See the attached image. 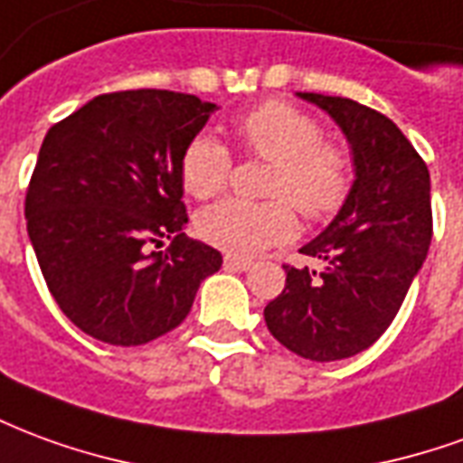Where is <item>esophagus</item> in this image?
Masks as SVG:
<instances>
[{
    "mask_svg": "<svg viewBox=\"0 0 463 463\" xmlns=\"http://www.w3.org/2000/svg\"><path fill=\"white\" fill-rule=\"evenodd\" d=\"M222 262H225V268H232V270H250L252 265H255L248 258H238V255H225Z\"/></svg>",
    "mask_w": 463,
    "mask_h": 463,
    "instance_id": "34e87169",
    "label": "esophagus"
}]
</instances>
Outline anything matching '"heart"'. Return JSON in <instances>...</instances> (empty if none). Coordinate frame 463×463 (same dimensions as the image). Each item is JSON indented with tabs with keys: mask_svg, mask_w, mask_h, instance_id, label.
Segmentation results:
<instances>
[{
	"mask_svg": "<svg viewBox=\"0 0 463 463\" xmlns=\"http://www.w3.org/2000/svg\"><path fill=\"white\" fill-rule=\"evenodd\" d=\"M242 151L272 163L265 183L270 201L228 198L198 215L205 242L232 255H255L290 241L298 211L307 221H325L340 211L352 188V158L340 143L322 138L320 123L285 101H265L235 121ZM232 156L218 138L198 133L185 146L181 178L198 201L215 198L231 181Z\"/></svg>",
	"mask_w": 463,
	"mask_h": 463,
	"instance_id": "b5f03b06",
	"label": "heart"
}]
</instances>
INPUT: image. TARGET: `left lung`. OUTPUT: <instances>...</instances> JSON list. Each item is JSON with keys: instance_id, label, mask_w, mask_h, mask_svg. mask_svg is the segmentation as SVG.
<instances>
[{"instance_id": "obj_1", "label": "left lung", "mask_w": 463, "mask_h": 463, "mask_svg": "<svg viewBox=\"0 0 463 463\" xmlns=\"http://www.w3.org/2000/svg\"><path fill=\"white\" fill-rule=\"evenodd\" d=\"M330 114L352 146L354 183L325 231L302 245L320 270L282 265L265 307L272 337L312 362L354 357L397 317L431 242L429 168L394 121L352 99L298 94Z\"/></svg>"}]
</instances>
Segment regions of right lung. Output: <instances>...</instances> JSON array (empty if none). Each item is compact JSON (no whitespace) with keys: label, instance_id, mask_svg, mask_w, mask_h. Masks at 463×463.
I'll list each match as a JSON object with an SVG mask.
<instances>
[{"label":"right lung","instance_id":"obj_1","mask_svg":"<svg viewBox=\"0 0 463 463\" xmlns=\"http://www.w3.org/2000/svg\"><path fill=\"white\" fill-rule=\"evenodd\" d=\"M218 106L193 94H101L54 123L26 191L46 288L76 327L136 347L178 327L222 255L185 238L181 158ZM163 237L165 253L147 252Z\"/></svg>","mask_w":463,"mask_h":463}]
</instances>
